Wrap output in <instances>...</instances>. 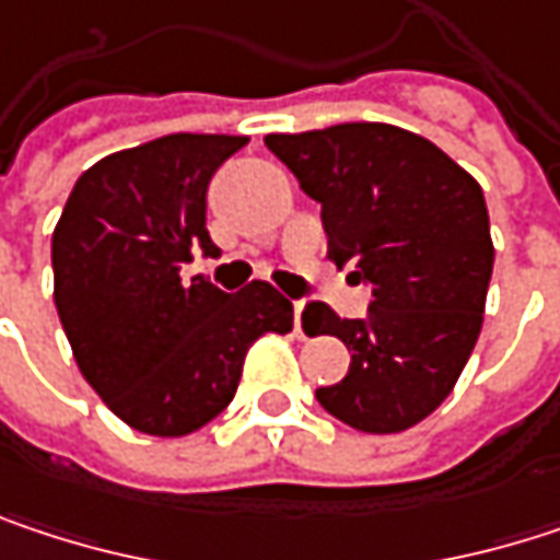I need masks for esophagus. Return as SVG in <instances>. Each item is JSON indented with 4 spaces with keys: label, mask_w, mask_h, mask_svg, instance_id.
<instances>
[{
    "label": "esophagus",
    "mask_w": 560,
    "mask_h": 560,
    "mask_svg": "<svg viewBox=\"0 0 560 560\" xmlns=\"http://www.w3.org/2000/svg\"><path fill=\"white\" fill-rule=\"evenodd\" d=\"M301 314H304V301H294V330H298V337H304V330H301Z\"/></svg>",
    "instance_id": "34e87169"
}]
</instances>
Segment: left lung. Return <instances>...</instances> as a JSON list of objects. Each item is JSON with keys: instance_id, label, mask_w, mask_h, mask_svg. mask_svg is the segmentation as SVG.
<instances>
[{"instance_id": "8db88e82", "label": "left lung", "mask_w": 560, "mask_h": 560, "mask_svg": "<svg viewBox=\"0 0 560 560\" xmlns=\"http://www.w3.org/2000/svg\"><path fill=\"white\" fill-rule=\"evenodd\" d=\"M266 145L320 203L327 256L373 288L366 317H337L324 301L301 314L307 337H340L353 353L317 401L366 434L418 424L451 395L483 327L493 240L480 184L434 142L386 122Z\"/></svg>"}]
</instances>
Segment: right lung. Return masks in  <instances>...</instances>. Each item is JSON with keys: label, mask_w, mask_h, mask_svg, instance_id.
<instances>
[{"label": "right lung", "mask_w": 560, "mask_h": 560, "mask_svg": "<svg viewBox=\"0 0 560 560\" xmlns=\"http://www.w3.org/2000/svg\"><path fill=\"white\" fill-rule=\"evenodd\" d=\"M246 136L174 132L86 168L55 226V304L83 380L129 428L180 438L236 395L246 350L288 334L294 307L269 281L240 294L180 281L217 256L207 184Z\"/></svg>", "instance_id": "obj_1"}]
</instances>
